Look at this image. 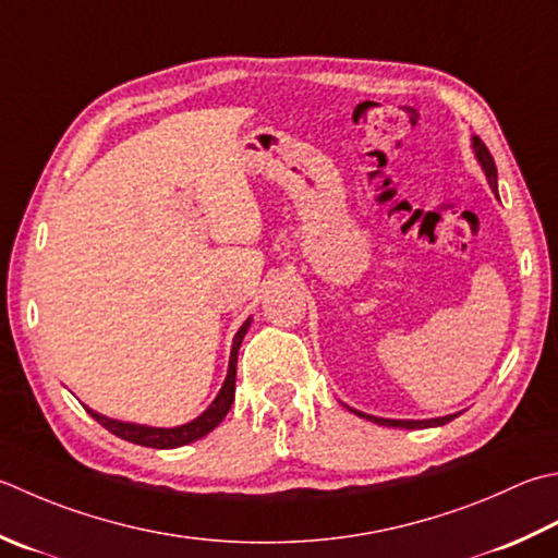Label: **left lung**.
I'll return each instance as SVG.
<instances>
[{"label":"left lung","mask_w":558,"mask_h":558,"mask_svg":"<svg viewBox=\"0 0 558 558\" xmlns=\"http://www.w3.org/2000/svg\"><path fill=\"white\" fill-rule=\"evenodd\" d=\"M472 147H474V155H476V159H478V163H482V169H484V173H486V179H488V185L494 191H498V173H496V161H494V157H490V151H488V147L484 145L482 140H478L476 135L472 137ZM355 416H360V418H367V421H373V423H377V425H391V428H433V425H445V423H450L452 418H457V413H452V416H442V418H430V421H395V418H377V416H367V413H363V411H355V409H351Z\"/></svg>","instance_id":"1"}]
</instances>
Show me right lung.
I'll list each match as a JSON object with an SVG mask.
<instances>
[{
  "mask_svg": "<svg viewBox=\"0 0 558 558\" xmlns=\"http://www.w3.org/2000/svg\"><path fill=\"white\" fill-rule=\"evenodd\" d=\"M248 324H251V319H246L242 324V329H239L236 336H234L232 353H229V369H227V377H225V385L220 389V395L215 397L210 407H207L195 421L185 423V425H177V428H149V425H137V423H123V421L106 418V416H101V413L92 411L89 407H84V409L89 411L92 418L101 423L108 433H113V435H118V438L142 445V447H155V450H171V447H181V445H189V442L205 438L207 433L215 430L217 425L222 423V418L227 416V411L232 409L234 381H236V355H239V345H242L244 336L248 331Z\"/></svg>",
  "mask_w": 558,
  "mask_h": 558,
  "instance_id": "add662e5",
  "label": "right lung"
}]
</instances>
